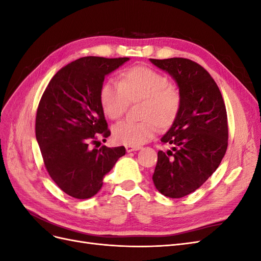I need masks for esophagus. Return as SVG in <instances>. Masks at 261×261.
<instances>
[{
    "label": "esophagus",
    "instance_id": "obj_1",
    "mask_svg": "<svg viewBox=\"0 0 261 261\" xmlns=\"http://www.w3.org/2000/svg\"><path fill=\"white\" fill-rule=\"evenodd\" d=\"M126 151L127 152H132V151H136V150H139L140 147H135V146H126L125 147Z\"/></svg>",
    "mask_w": 261,
    "mask_h": 261
}]
</instances>
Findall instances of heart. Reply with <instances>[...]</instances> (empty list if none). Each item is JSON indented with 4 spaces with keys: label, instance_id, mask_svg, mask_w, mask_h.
I'll return each mask as SVG.
<instances>
[{
    "label": "heart",
    "instance_id": "b5f03b06",
    "mask_svg": "<svg viewBox=\"0 0 261 261\" xmlns=\"http://www.w3.org/2000/svg\"><path fill=\"white\" fill-rule=\"evenodd\" d=\"M102 111L110 120L118 121L129 105L139 103L140 122H123L113 129L118 144L138 147L151 139L156 130L174 124L181 107V94L169 84L167 76L145 66H133L120 73V84L108 81L99 91Z\"/></svg>",
    "mask_w": 261,
    "mask_h": 261
}]
</instances>
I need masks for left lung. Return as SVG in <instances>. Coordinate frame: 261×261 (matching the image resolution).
<instances>
[{"label":"left lung","instance_id":"left-lung-1","mask_svg":"<svg viewBox=\"0 0 261 261\" xmlns=\"http://www.w3.org/2000/svg\"><path fill=\"white\" fill-rule=\"evenodd\" d=\"M177 83L181 94L179 114L161 138L171 145L158 151L152 175L162 195L181 198L198 189L222 161L227 148V114L215 80L198 63L183 58L150 59Z\"/></svg>","mask_w":261,"mask_h":261}]
</instances>
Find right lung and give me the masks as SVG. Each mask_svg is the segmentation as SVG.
I'll return each mask as SVG.
<instances>
[{"label": "right lung", "instance_id": "right-lung-1", "mask_svg": "<svg viewBox=\"0 0 261 261\" xmlns=\"http://www.w3.org/2000/svg\"><path fill=\"white\" fill-rule=\"evenodd\" d=\"M128 60L85 57L69 63L52 77L39 102L36 138L44 167L74 198L96 195L105 175L125 154L123 146L97 149V144L98 138L111 135L100 106V87L106 75Z\"/></svg>", "mask_w": 261, "mask_h": 261}]
</instances>
